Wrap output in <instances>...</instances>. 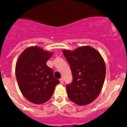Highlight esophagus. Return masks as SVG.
<instances>
[{"label": "esophagus", "instance_id": "esophagus-1", "mask_svg": "<svg viewBox=\"0 0 127 127\" xmlns=\"http://www.w3.org/2000/svg\"><path fill=\"white\" fill-rule=\"evenodd\" d=\"M60 82H61V84H64V79L62 78H61V79H60Z\"/></svg>", "mask_w": 127, "mask_h": 127}]
</instances>
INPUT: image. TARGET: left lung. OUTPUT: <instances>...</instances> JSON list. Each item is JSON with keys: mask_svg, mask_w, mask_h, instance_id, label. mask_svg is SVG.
Returning <instances> with one entry per match:
<instances>
[{"mask_svg": "<svg viewBox=\"0 0 127 127\" xmlns=\"http://www.w3.org/2000/svg\"><path fill=\"white\" fill-rule=\"evenodd\" d=\"M70 66L73 81L66 85L68 98L79 105H85L96 99L105 78L106 68L100 53L90 46L74 51L63 50Z\"/></svg>", "mask_w": 127, "mask_h": 127, "instance_id": "1", "label": "left lung"}]
</instances>
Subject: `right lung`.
Returning <instances> with one entry per match:
<instances>
[{"instance_id":"add662e5","label":"right lung","mask_w":127,"mask_h":127,"mask_svg":"<svg viewBox=\"0 0 127 127\" xmlns=\"http://www.w3.org/2000/svg\"><path fill=\"white\" fill-rule=\"evenodd\" d=\"M52 53L38 47L27 48L16 65V79L20 90L27 100L35 104L45 103L53 96L59 80L47 65Z\"/></svg>"}]
</instances>
